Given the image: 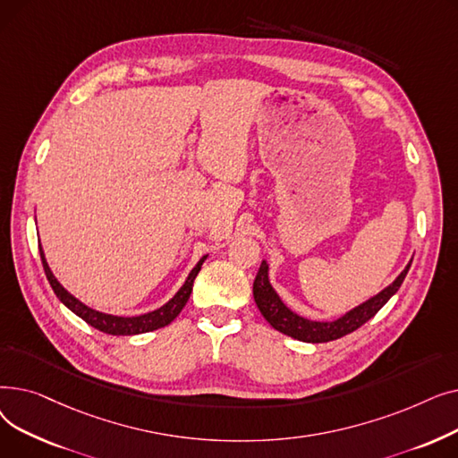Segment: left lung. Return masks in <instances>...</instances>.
Listing matches in <instances>:
<instances>
[{
	"label": "left lung",
	"mask_w": 458,
	"mask_h": 458,
	"mask_svg": "<svg viewBox=\"0 0 458 458\" xmlns=\"http://www.w3.org/2000/svg\"><path fill=\"white\" fill-rule=\"evenodd\" d=\"M411 263H408L404 271L394 280V284H390L386 287V290H382L378 295H375L368 302L351 310L349 314H345L344 318L335 319V321H328V323L310 321V319H304V318L293 314V311L280 301V297L273 290V285L269 284V276H267L269 267L266 261H261V267L254 280V287H252L254 301L261 311V316L271 323V327H275L282 334L292 335V338L308 342V344H325V342L344 338V335L354 332L356 328L368 323L377 314V311L392 299V295L397 293L408 269H411Z\"/></svg>",
	"instance_id": "1"
}]
</instances>
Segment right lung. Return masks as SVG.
I'll use <instances>...</instances> for the list:
<instances>
[{
    "label": "right lung",
    "mask_w": 458,
    "mask_h": 458,
    "mask_svg": "<svg viewBox=\"0 0 458 458\" xmlns=\"http://www.w3.org/2000/svg\"><path fill=\"white\" fill-rule=\"evenodd\" d=\"M40 250V259H42V267L46 273L47 282H50L52 290L55 292V295L59 297V301L74 311L76 316H80L85 323H89L90 327L98 328L106 334H113V335H133V334H142V332H150V330H157L161 327H166L168 323H173L180 311L183 310V306L189 301V295L192 292V282H195L202 263L206 259V256L197 263V267L192 269L185 280V284L182 285V290L168 301L165 306L150 311V314H144V316H137V318H116V316H109V314H102V311H96L89 306H85L83 302H80L76 297H72L64 287L57 282V278L52 275L50 267H47L42 247L38 245Z\"/></svg>",
    "instance_id": "right-lung-1"
}]
</instances>
